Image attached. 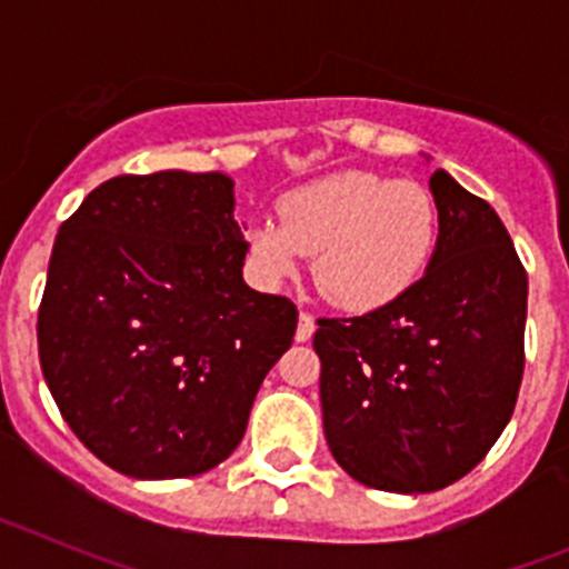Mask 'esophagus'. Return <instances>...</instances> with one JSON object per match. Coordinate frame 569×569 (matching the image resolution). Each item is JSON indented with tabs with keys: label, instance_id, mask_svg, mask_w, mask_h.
<instances>
[{
	"label": "esophagus",
	"instance_id": "esophagus-1",
	"mask_svg": "<svg viewBox=\"0 0 569 569\" xmlns=\"http://www.w3.org/2000/svg\"><path fill=\"white\" fill-rule=\"evenodd\" d=\"M316 333V319L310 313L299 316V328H296V341H310Z\"/></svg>",
	"mask_w": 569,
	"mask_h": 569
}]
</instances>
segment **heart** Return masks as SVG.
<instances>
[{"label": "heart", "mask_w": 569, "mask_h": 569, "mask_svg": "<svg viewBox=\"0 0 569 569\" xmlns=\"http://www.w3.org/2000/svg\"><path fill=\"white\" fill-rule=\"evenodd\" d=\"M439 208L410 179L341 170L288 190L279 219L250 224L248 244L270 281L293 276L313 253V279L353 313L387 308L413 288L433 259Z\"/></svg>", "instance_id": "heart-1"}]
</instances>
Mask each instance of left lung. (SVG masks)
<instances>
[{"label":"left lung","instance_id":"1","mask_svg":"<svg viewBox=\"0 0 569 569\" xmlns=\"http://www.w3.org/2000/svg\"><path fill=\"white\" fill-rule=\"evenodd\" d=\"M439 241L387 308L319 319L321 421L347 476L433 492L487 456L525 373L527 273L499 213L447 170L430 176Z\"/></svg>","mask_w":569,"mask_h":569}]
</instances>
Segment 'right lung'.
<instances>
[{
    "mask_svg": "<svg viewBox=\"0 0 569 569\" xmlns=\"http://www.w3.org/2000/svg\"><path fill=\"white\" fill-rule=\"evenodd\" d=\"M233 179L116 176L59 228L39 361L59 413L130 479L228 459L261 381L293 345L296 305L241 279Z\"/></svg>",
    "mask_w": 569,
    "mask_h": 569,
    "instance_id": "right-lung-1",
    "label": "right lung"
}]
</instances>
